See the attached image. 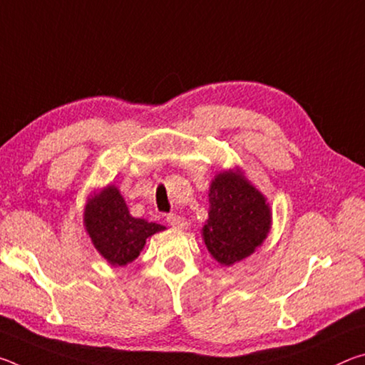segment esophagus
I'll list each match as a JSON object with an SVG mask.
<instances>
[{
	"mask_svg": "<svg viewBox=\"0 0 365 365\" xmlns=\"http://www.w3.org/2000/svg\"><path fill=\"white\" fill-rule=\"evenodd\" d=\"M168 222L172 228H175V230H187L188 228V222L183 217H180V215L170 214V215H168Z\"/></svg>",
	"mask_w": 365,
	"mask_h": 365,
	"instance_id": "34e87169",
	"label": "esophagus"
}]
</instances>
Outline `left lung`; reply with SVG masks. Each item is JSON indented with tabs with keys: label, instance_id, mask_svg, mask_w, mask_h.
I'll use <instances>...</instances> for the list:
<instances>
[{
	"label": "left lung",
	"instance_id": "obj_1",
	"mask_svg": "<svg viewBox=\"0 0 365 365\" xmlns=\"http://www.w3.org/2000/svg\"><path fill=\"white\" fill-rule=\"evenodd\" d=\"M207 220L201 237L211 256L222 265L243 261L267 238L272 209L261 191L240 168L220 170L209 185Z\"/></svg>",
	"mask_w": 365,
	"mask_h": 365
}]
</instances>
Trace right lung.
<instances>
[{"mask_svg":"<svg viewBox=\"0 0 365 365\" xmlns=\"http://www.w3.org/2000/svg\"><path fill=\"white\" fill-rule=\"evenodd\" d=\"M83 227L95 250L114 267L133 262L143 251L146 240L165 230L156 222L133 217L115 185H108L88 196Z\"/></svg>","mask_w":365,"mask_h":365,"instance_id":"add662e5","label":"right lung"}]
</instances>
